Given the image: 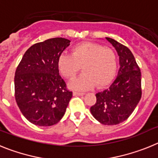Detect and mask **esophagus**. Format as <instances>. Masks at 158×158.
I'll return each mask as SVG.
<instances>
[{
	"label": "esophagus",
	"mask_w": 158,
	"mask_h": 158,
	"mask_svg": "<svg viewBox=\"0 0 158 158\" xmlns=\"http://www.w3.org/2000/svg\"><path fill=\"white\" fill-rule=\"evenodd\" d=\"M73 96H84V95L85 94V93H81V92H77V91H74L73 93Z\"/></svg>",
	"instance_id": "obj_1"
}]
</instances>
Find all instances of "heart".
I'll return each instance as SVG.
<instances>
[{
  "instance_id": "b5f03b06",
  "label": "heart",
  "mask_w": 158,
  "mask_h": 158,
  "mask_svg": "<svg viewBox=\"0 0 158 158\" xmlns=\"http://www.w3.org/2000/svg\"><path fill=\"white\" fill-rule=\"evenodd\" d=\"M60 73L67 79H73L82 67L84 73L72 82L75 90H88L96 85L104 88L111 83L117 70L115 52L104 46L82 43L72 48V54H61L57 62Z\"/></svg>"
}]
</instances>
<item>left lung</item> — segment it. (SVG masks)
I'll use <instances>...</instances> for the list:
<instances>
[{
    "label": "left lung",
    "mask_w": 158,
    "mask_h": 158,
    "mask_svg": "<svg viewBox=\"0 0 158 158\" xmlns=\"http://www.w3.org/2000/svg\"><path fill=\"white\" fill-rule=\"evenodd\" d=\"M106 40L119 56V69L108 89L96 93V104L90 111L104 125H116L125 121L135 109L142 96L141 71L129 49L111 38Z\"/></svg>",
    "instance_id": "left-lung-1"
}]
</instances>
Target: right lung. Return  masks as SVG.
<instances>
[{
  "label": "right lung",
  "instance_id": "add662e5",
  "mask_svg": "<svg viewBox=\"0 0 158 158\" xmlns=\"http://www.w3.org/2000/svg\"><path fill=\"white\" fill-rule=\"evenodd\" d=\"M69 41L53 38L32 45L23 54L14 78L15 97L19 110L36 126L58 123L66 111L73 93L57 65L58 58Z\"/></svg>",
  "mask_w": 158,
  "mask_h": 158
}]
</instances>
